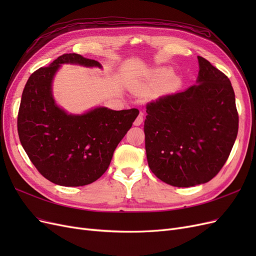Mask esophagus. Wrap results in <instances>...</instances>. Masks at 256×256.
<instances>
[{
  "label": "esophagus",
  "mask_w": 256,
  "mask_h": 256,
  "mask_svg": "<svg viewBox=\"0 0 256 256\" xmlns=\"http://www.w3.org/2000/svg\"><path fill=\"white\" fill-rule=\"evenodd\" d=\"M142 122H143V114L140 113V114H138V118H136V120H134V126H140Z\"/></svg>",
  "instance_id": "esophagus-1"
}]
</instances>
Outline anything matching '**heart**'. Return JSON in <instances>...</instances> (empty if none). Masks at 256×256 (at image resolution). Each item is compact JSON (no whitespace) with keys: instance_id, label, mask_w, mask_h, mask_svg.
I'll use <instances>...</instances> for the list:
<instances>
[{"instance_id":"obj_1","label":"heart","mask_w":256,"mask_h":256,"mask_svg":"<svg viewBox=\"0 0 256 256\" xmlns=\"http://www.w3.org/2000/svg\"><path fill=\"white\" fill-rule=\"evenodd\" d=\"M173 76V72L171 70V69L168 68H158L156 69V70L154 72L152 76V82L154 84L156 85H159V84H162L164 83L166 81H168L171 76ZM177 82V79L176 78H172L171 80L168 81V85L170 86H172V85L176 84Z\"/></svg>"}]
</instances>
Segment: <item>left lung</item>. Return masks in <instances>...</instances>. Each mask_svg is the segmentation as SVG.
Returning a JSON list of instances; mask_svg holds the SVG:
<instances>
[{
  "mask_svg": "<svg viewBox=\"0 0 256 256\" xmlns=\"http://www.w3.org/2000/svg\"><path fill=\"white\" fill-rule=\"evenodd\" d=\"M196 85L146 106L148 166L174 187L205 184L226 164L238 134L235 92L228 76L198 56Z\"/></svg>",
  "mask_w": 256,
  "mask_h": 256,
  "instance_id": "8db88e82",
  "label": "left lung"
}]
</instances>
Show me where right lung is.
<instances>
[{
  "mask_svg": "<svg viewBox=\"0 0 256 256\" xmlns=\"http://www.w3.org/2000/svg\"><path fill=\"white\" fill-rule=\"evenodd\" d=\"M62 64L102 68L95 60L67 53L33 72L22 92L18 134L44 178L65 187H79L94 182L106 171L138 110L98 106L84 114H68L52 95V80Z\"/></svg>",
  "mask_w": 256,
  "mask_h": 256,
  "instance_id": "obj_1",
  "label": "right lung"
}]
</instances>
